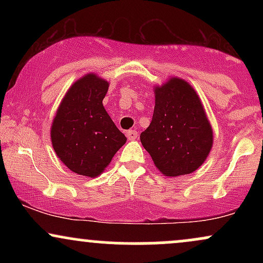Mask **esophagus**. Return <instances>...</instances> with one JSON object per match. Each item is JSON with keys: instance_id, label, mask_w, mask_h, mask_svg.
Here are the masks:
<instances>
[{"instance_id": "34e87169", "label": "esophagus", "mask_w": 263, "mask_h": 263, "mask_svg": "<svg viewBox=\"0 0 263 263\" xmlns=\"http://www.w3.org/2000/svg\"><path fill=\"white\" fill-rule=\"evenodd\" d=\"M126 136H127V138L129 141L136 140V138L138 137V132L135 131V129H129V131L126 132Z\"/></svg>"}]
</instances>
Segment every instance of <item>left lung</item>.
Here are the masks:
<instances>
[{"mask_svg":"<svg viewBox=\"0 0 263 263\" xmlns=\"http://www.w3.org/2000/svg\"><path fill=\"white\" fill-rule=\"evenodd\" d=\"M152 121L141 134L142 146L167 177L193 173L203 164L213 131L197 92L186 81L173 78L156 87Z\"/></svg>","mask_w":263,"mask_h":263,"instance_id":"obj_1","label":"left lung"}]
</instances>
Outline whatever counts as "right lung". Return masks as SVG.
<instances>
[{
    "mask_svg": "<svg viewBox=\"0 0 263 263\" xmlns=\"http://www.w3.org/2000/svg\"><path fill=\"white\" fill-rule=\"evenodd\" d=\"M107 89V81L85 75L66 92L53 121V148L80 176H99L126 142L102 105Z\"/></svg>",
    "mask_w": 263,
    "mask_h": 263,
    "instance_id": "obj_1",
    "label": "right lung"
}]
</instances>
